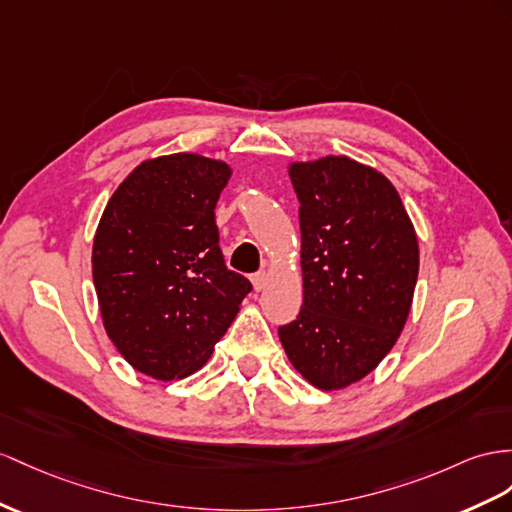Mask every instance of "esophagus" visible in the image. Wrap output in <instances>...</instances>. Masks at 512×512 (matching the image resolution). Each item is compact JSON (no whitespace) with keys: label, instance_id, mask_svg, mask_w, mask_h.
<instances>
[{"label":"esophagus","instance_id":"obj_1","mask_svg":"<svg viewBox=\"0 0 512 512\" xmlns=\"http://www.w3.org/2000/svg\"><path fill=\"white\" fill-rule=\"evenodd\" d=\"M251 281H253V287H255L257 292H259V290H264L266 283H268V274H266L264 270H261V272H255L253 277H251Z\"/></svg>","mask_w":512,"mask_h":512}]
</instances>
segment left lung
<instances>
[{"label": "left lung", "instance_id": "8db88e82", "mask_svg": "<svg viewBox=\"0 0 512 512\" xmlns=\"http://www.w3.org/2000/svg\"><path fill=\"white\" fill-rule=\"evenodd\" d=\"M290 177L305 292L279 337L311 385L342 389L398 342L419 270L415 229L391 181L350 157L292 164Z\"/></svg>", "mask_w": 512, "mask_h": 512}]
</instances>
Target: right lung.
Masks as SVG:
<instances>
[{"instance_id":"obj_1","label":"right lung","mask_w":512,"mask_h":512,"mask_svg":"<svg viewBox=\"0 0 512 512\" xmlns=\"http://www.w3.org/2000/svg\"><path fill=\"white\" fill-rule=\"evenodd\" d=\"M231 168L194 153L142 162L112 194L93 244L108 337L142 374L173 381L212 357L251 281L227 268L216 203Z\"/></svg>"}]
</instances>
